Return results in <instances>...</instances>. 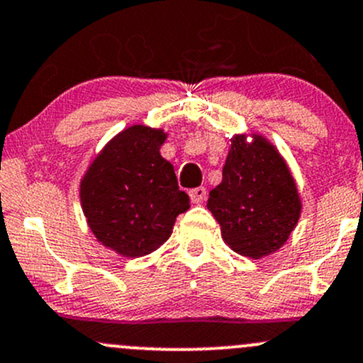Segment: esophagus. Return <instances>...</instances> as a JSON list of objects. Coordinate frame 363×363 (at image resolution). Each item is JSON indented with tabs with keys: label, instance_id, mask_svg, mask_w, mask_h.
<instances>
[{
	"label": "esophagus",
	"instance_id": "obj_1",
	"mask_svg": "<svg viewBox=\"0 0 363 363\" xmlns=\"http://www.w3.org/2000/svg\"><path fill=\"white\" fill-rule=\"evenodd\" d=\"M189 198L191 201L196 203V205H200V203H203L206 200V188H203V186H200V188H194L189 191Z\"/></svg>",
	"mask_w": 363,
	"mask_h": 363
}]
</instances>
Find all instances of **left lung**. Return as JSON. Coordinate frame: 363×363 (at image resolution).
I'll return each instance as SVG.
<instances>
[{
    "label": "left lung",
    "mask_w": 363,
    "mask_h": 363,
    "mask_svg": "<svg viewBox=\"0 0 363 363\" xmlns=\"http://www.w3.org/2000/svg\"><path fill=\"white\" fill-rule=\"evenodd\" d=\"M210 212L222 238L242 257L262 258L284 245L300 218L301 203L289 169L264 138L233 139L222 182L210 191Z\"/></svg>",
    "instance_id": "left-lung-1"
}]
</instances>
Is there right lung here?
<instances>
[{"instance_id":"1","label":"right lung","mask_w":363,"mask_h":363,"mask_svg":"<svg viewBox=\"0 0 363 363\" xmlns=\"http://www.w3.org/2000/svg\"><path fill=\"white\" fill-rule=\"evenodd\" d=\"M163 130L133 125L94 158L81 182L82 210L98 241L123 257L148 255L189 208L174 167L163 160Z\"/></svg>"}]
</instances>
